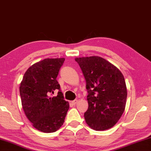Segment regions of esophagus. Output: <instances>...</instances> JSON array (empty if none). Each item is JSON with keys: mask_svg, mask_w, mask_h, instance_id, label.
<instances>
[{"mask_svg": "<svg viewBox=\"0 0 151 151\" xmlns=\"http://www.w3.org/2000/svg\"><path fill=\"white\" fill-rule=\"evenodd\" d=\"M77 102H78V101L77 100H74V101H71V103H72L73 105H75V104L77 103Z\"/></svg>", "mask_w": 151, "mask_h": 151, "instance_id": "esophagus-1", "label": "esophagus"}]
</instances>
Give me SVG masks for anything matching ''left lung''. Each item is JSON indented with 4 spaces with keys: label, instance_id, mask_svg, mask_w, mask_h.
<instances>
[{
    "label": "left lung",
    "instance_id": "left-lung-1",
    "mask_svg": "<svg viewBox=\"0 0 151 151\" xmlns=\"http://www.w3.org/2000/svg\"><path fill=\"white\" fill-rule=\"evenodd\" d=\"M86 82L88 108L86 124L95 131L114 127L123 114L127 91L124 76L104 58L92 56L76 58Z\"/></svg>",
    "mask_w": 151,
    "mask_h": 151
}]
</instances>
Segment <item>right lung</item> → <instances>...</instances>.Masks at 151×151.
<instances>
[{"label":"right lung","mask_w":151,"mask_h":151,"mask_svg":"<svg viewBox=\"0 0 151 151\" xmlns=\"http://www.w3.org/2000/svg\"><path fill=\"white\" fill-rule=\"evenodd\" d=\"M65 58H45L30 66L25 72L19 91L22 109L36 129L50 133L65 122L69 103L64 100L57 81ZM60 91L55 97L51 96Z\"/></svg>","instance_id":"obj_1"}]
</instances>
